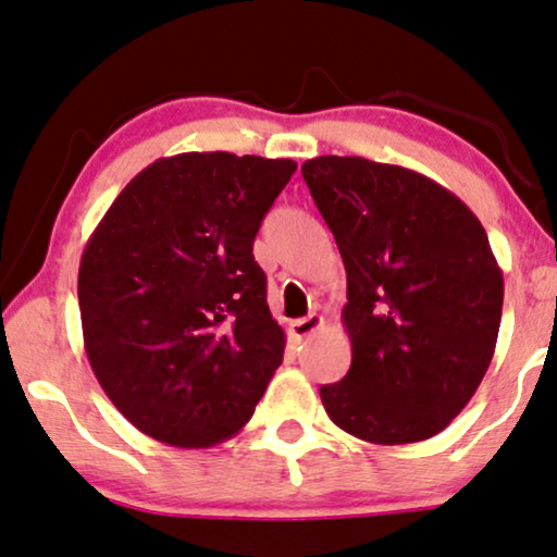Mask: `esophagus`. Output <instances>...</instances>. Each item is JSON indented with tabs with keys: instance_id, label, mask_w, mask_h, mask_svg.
<instances>
[{
	"instance_id": "esophagus-1",
	"label": "esophagus",
	"mask_w": 557,
	"mask_h": 557,
	"mask_svg": "<svg viewBox=\"0 0 557 557\" xmlns=\"http://www.w3.org/2000/svg\"><path fill=\"white\" fill-rule=\"evenodd\" d=\"M323 326V319L319 313H308L306 319H295V321H290V336L293 339H306V336H311V334H315V331H319Z\"/></svg>"
}]
</instances>
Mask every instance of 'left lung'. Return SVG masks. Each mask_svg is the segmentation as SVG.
Here are the masks:
<instances>
[{"label":"left lung","instance_id":"1","mask_svg":"<svg viewBox=\"0 0 557 557\" xmlns=\"http://www.w3.org/2000/svg\"><path fill=\"white\" fill-rule=\"evenodd\" d=\"M300 172L347 270L351 364L321 385L329 419L372 445L440 434L496 349L504 274L485 228L413 169L315 157Z\"/></svg>","mask_w":557,"mask_h":557}]
</instances>
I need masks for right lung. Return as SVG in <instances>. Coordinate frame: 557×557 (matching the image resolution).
<instances>
[{
  "mask_svg": "<svg viewBox=\"0 0 557 557\" xmlns=\"http://www.w3.org/2000/svg\"><path fill=\"white\" fill-rule=\"evenodd\" d=\"M295 169L228 151L157 159L84 246L87 360L117 411L153 440H228L283 364L285 331L251 249Z\"/></svg>",
  "mask_w": 557,
  "mask_h": 557,
  "instance_id": "add662e5",
  "label": "right lung"
}]
</instances>
